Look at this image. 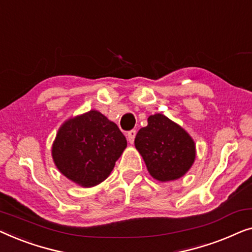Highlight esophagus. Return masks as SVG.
Wrapping results in <instances>:
<instances>
[{"label":"esophagus","mask_w":252,"mask_h":252,"mask_svg":"<svg viewBox=\"0 0 252 252\" xmlns=\"http://www.w3.org/2000/svg\"><path fill=\"white\" fill-rule=\"evenodd\" d=\"M135 135H136V130L135 129H132V130H129V132H127L126 136H127V140H128L129 143H133L134 142Z\"/></svg>","instance_id":"1"}]
</instances>
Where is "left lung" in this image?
Segmentation results:
<instances>
[{
  "mask_svg": "<svg viewBox=\"0 0 252 252\" xmlns=\"http://www.w3.org/2000/svg\"><path fill=\"white\" fill-rule=\"evenodd\" d=\"M135 147L151 177L159 181L181 178L195 160L191 137L160 113L148 118V125L136 134Z\"/></svg>",
  "mask_w": 252,
  "mask_h": 252,
  "instance_id": "obj_1",
  "label": "left lung"
}]
</instances>
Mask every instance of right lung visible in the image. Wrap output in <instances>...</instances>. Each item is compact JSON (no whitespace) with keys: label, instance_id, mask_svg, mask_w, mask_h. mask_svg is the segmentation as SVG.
I'll return each mask as SVG.
<instances>
[{"label":"right lung","instance_id":"obj_1","mask_svg":"<svg viewBox=\"0 0 252 252\" xmlns=\"http://www.w3.org/2000/svg\"><path fill=\"white\" fill-rule=\"evenodd\" d=\"M126 146L118 126L92 110L63 124L53 144V158L65 177L93 187L109 177Z\"/></svg>","mask_w":252,"mask_h":252}]
</instances>
